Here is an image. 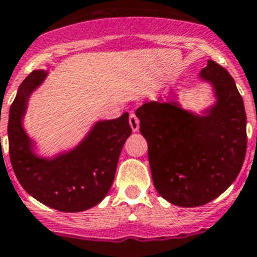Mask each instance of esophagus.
<instances>
[{
	"label": "esophagus",
	"mask_w": 257,
	"mask_h": 257,
	"mask_svg": "<svg viewBox=\"0 0 257 257\" xmlns=\"http://www.w3.org/2000/svg\"><path fill=\"white\" fill-rule=\"evenodd\" d=\"M128 122H130V126L134 133H137L139 130V119H138V116L134 113H131L130 116H128Z\"/></svg>",
	"instance_id": "34e87169"
}]
</instances>
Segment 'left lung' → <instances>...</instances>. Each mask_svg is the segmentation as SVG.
Instances as JSON below:
<instances>
[{"label": "left lung", "instance_id": "8db88e82", "mask_svg": "<svg viewBox=\"0 0 257 257\" xmlns=\"http://www.w3.org/2000/svg\"><path fill=\"white\" fill-rule=\"evenodd\" d=\"M200 77L211 84L217 98L205 115L184 110L175 99L147 101L135 111L155 188L181 207L220 196L238 177L247 150V116L234 78L213 60Z\"/></svg>", "mask_w": 257, "mask_h": 257}]
</instances>
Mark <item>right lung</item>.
I'll return each instance as SVG.
<instances>
[{
	"instance_id": "add662e5",
	"label": "right lung",
	"mask_w": 257,
	"mask_h": 257,
	"mask_svg": "<svg viewBox=\"0 0 257 257\" xmlns=\"http://www.w3.org/2000/svg\"><path fill=\"white\" fill-rule=\"evenodd\" d=\"M47 75L44 71L31 72L10 106V162L19 184L35 200L64 213L84 211L101 202L111 188L120 151L131 135L128 114L98 120L71 151L52 159L39 158L22 120L30 95Z\"/></svg>"
}]
</instances>
